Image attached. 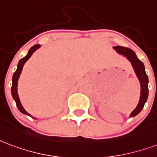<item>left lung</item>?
Here are the masks:
<instances>
[{"instance_id":"left-lung-1","label":"left lung","mask_w":157,"mask_h":157,"mask_svg":"<svg viewBox=\"0 0 157 157\" xmlns=\"http://www.w3.org/2000/svg\"><path fill=\"white\" fill-rule=\"evenodd\" d=\"M113 48L117 51V53L124 56L125 57L127 58L130 61V62L132 63V67L134 68L135 73L136 74V76H137V78L140 81V100H139V102H138L137 106L136 107V109L130 115V117H134L140 113L141 110L143 109L145 103L147 102L148 93H149V90H148V82H149L148 76H147L146 71H145V66H144L143 62L138 59V57L136 55V53L132 49H129V48L120 46H114Z\"/></svg>"}]
</instances>
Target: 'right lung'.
Masks as SVG:
<instances>
[{
    "label": "right lung",
    "mask_w": 157,
    "mask_h": 157,
    "mask_svg": "<svg viewBox=\"0 0 157 157\" xmlns=\"http://www.w3.org/2000/svg\"><path fill=\"white\" fill-rule=\"evenodd\" d=\"M40 45H35L31 47V49L29 50L28 53H27V55L25 56V57H23L22 59H21L18 62V65H17V71L14 72L13 76H12V86H11V95H12V97H13V99L15 100V101L17 103V106L18 108V110H19L21 113L25 115H28L29 117H32V118H34L35 117H31V115L27 113L26 111H25V109L23 108L22 105H21V103L19 99V96H18V93H17V85H18V79L20 77V75H21V71H22L23 66H24V64L26 62V61L28 60L29 58L31 57V55L34 53L36 51L38 48H40Z\"/></svg>",
    "instance_id": "add662e5"
}]
</instances>
